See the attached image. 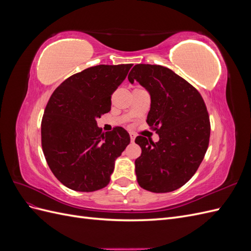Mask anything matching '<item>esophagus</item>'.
<instances>
[{
  "label": "esophagus",
  "mask_w": 251,
  "mask_h": 251,
  "mask_svg": "<svg viewBox=\"0 0 251 251\" xmlns=\"http://www.w3.org/2000/svg\"><path fill=\"white\" fill-rule=\"evenodd\" d=\"M130 138H131V141L133 142V141L135 140V138H136V135H135L134 133H132V132H131V133H130Z\"/></svg>",
  "instance_id": "esophagus-1"
}]
</instances>
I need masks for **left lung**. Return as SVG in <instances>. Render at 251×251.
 Instances as JSON below:
<instances>
[{
    "mask_svg": "<svg viewBox=\"0 0 251 251\" xmlns=\"http://www.w3.org/2000/svg\"><path fill=\"white\" fill-rule=\"evenodd\" d=\"M127 78L150 93L147 123L159 135L157 142L143 136L135 139L142 151L135 160L138 184L153 193L176 191L194 176L207 151L206 105L191 83L166 67L135 65Z\"/></svg>",
    "mask_w": 251,
    "mask_h": 251,
    "instance_id": "obj_1",
    "label": "left lung"
}]
</instances>
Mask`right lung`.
<instances>
[{
    "mask_svg": "<svg viewBox=\"0 0 251 251\" xmlns=\"http://www.w3.org/2000/svg\"><path fill=\"white\" fill-rule=\"evenodd\" d=\"M132 66L90 67L52 93L42 119V148L50 170L68 188L89 193L109 184L130 135L120 126L103 133L96 119L110 112L111 95Z\"/></svg>",
    "mask_w": 251,
    "mask_h": 251,
    "instance_id": "add662e5",
    "label": "right lung"
}]
</instances>
